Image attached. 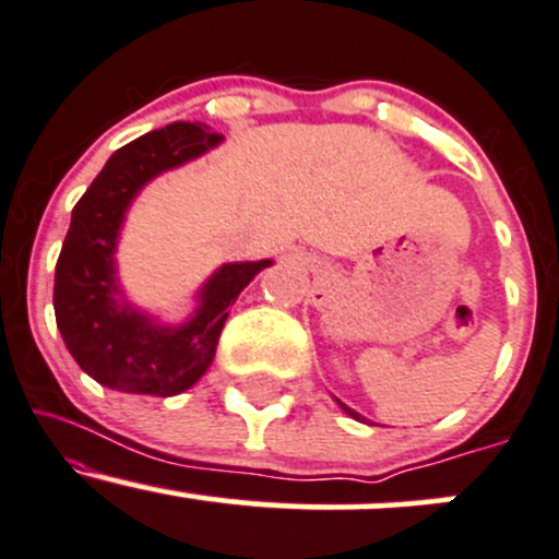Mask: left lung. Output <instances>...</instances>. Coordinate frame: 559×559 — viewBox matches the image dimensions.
<instances>
[{
    "label": "left lung",
    "mask_w": 559,
    "mask_h": 559,
    "mask_svg": "<svg viewBox=\"0 0 559 559\" xmlns=\"http://www.w3.org/2000/svg\"><path fill=\"white\" fill-rule=\"evenodd\" d=\"M338 406H341V408H344V412H346L348 416H352V419H356V421H367V419H365V416H359V414H356V412H354V408H348V406H346V403H341V401H338Z\"/></svg>",
    "instance_id": "obj_1"
}]
</instances>
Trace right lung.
<instances>
[{"label":"right lung","mask_w":559,"mask_h":559,"mask_svg":"<svg viewBox=\"0 0 559 559\" xmlns=\"http://www.w3.org/2000/svg\"><path fill=\"white\" fill-rule=\"evenodd\" d=\"M221 140L200 122L147 132L106 160L72 211L53 275V314L67 352L104 388L160 399L192 388L211 367L228 307L262 267L273 265V260L221 265L181 325H160L124 299L114 252L134 194Z\"/></svg>","instance_id":"add662e5"}]
</instances>
